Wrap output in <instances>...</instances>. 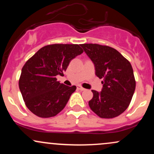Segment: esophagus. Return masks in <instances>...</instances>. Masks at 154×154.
<instances>
[{"mask_svg": "<svg viewBox=\"0 0 154 154\" xmlns=\"http://www.w3.org/2000/svg\"><path fill=\"white\" fill-rule=\"evenodd\" d=\"M77 89L78 90H79V91H85V89L83 87H82V86L81 85H77Z\"/></svg>", "mask_w": 154, "mask_h": 154, "instance_id": "1", "label": "esophagus"}]
</instances>
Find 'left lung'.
<instances>
[{
	"label": "left lung",
	"instance_id": "8db88e82",
	"mask_svg": "<svg viewBox=\"0 0 154 154\" xmlns=\"http://www.w3.org/2000/svg\"><path fill=\"white\" fill-rule=\"evenodd\" d=\"M95 65V75L103 79L102 91L92 90L88 102L91 110L99 117L111 119L128 109L135 90V79L131 63L118 51L107 45L81 44Z\"/></svg>",
	"mask_w": 154,
	"mask_h": 154
}]
</instances>
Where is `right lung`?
<instances>
[{
	"mask_svg": "<svg viewBox=\"0 0 154 154\" xmlns=\"http://www.w3.org/2000/svg\"><path fill=\"white\" fill-rule=\"evenodd\" d=\"M83 53L77 44H52L35 54L22 67L19 87L26 106L41 118L55 116L66 105L75 85L66 86L57 81L69 62Z\"/></svg>",
	"mask_w": 154,
	"mask_h": 154,
	"instance_id": "1",
	"label": "right lung"
}]
</instances>
